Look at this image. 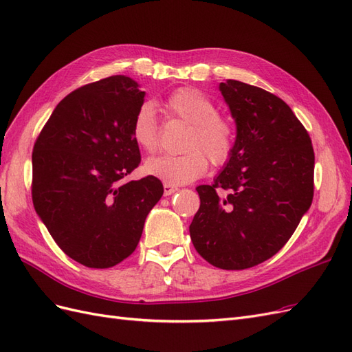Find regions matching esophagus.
<instances>
[{
    "instance_id": "1",
    "label": "esophagus",
    "mask_w": 352,
    "mask_h": 352,
    "mask_svg": "<svg viewBox=\"0 0 352 352\" xmlns=\"http://www.w3.org/2000/svg\"><path fill=\"white\" fill-rule=\"evenodd\" d=\"M177 190H179V188H176V186H172V185H166V184H164V197L172 195V194L177 192Z\"/></svg>"
}]
</instances>
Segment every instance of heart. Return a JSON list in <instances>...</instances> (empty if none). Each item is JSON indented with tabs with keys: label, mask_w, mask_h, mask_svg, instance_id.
<instances>
[{
	"label": "heart",
	"mask_w": 352,
	"mask_h": 352,
	"mask_svg": "<svg viewBox=\"0 0 352 352\" xmlns=\"http://www.w3.org/2000/svg\"><path fill=\"white\" fill-rule=\"evenodd\" d=\"M163 110L173 119L190 124L185 154L160 155L144 164V172L166 185H185L204 176L208 158L214 166L226 164L235 150V129L221 116L216 102L192 87L173 91L163 101ZM132 138L145 153H154L160 144V124L155 110L142 104L132 122Z\"/></svg>",
	"instance_id": "b5f03b06"
}]
</instances>
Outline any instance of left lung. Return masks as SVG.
I'll return each mask as SVG.
<instances>
[{
    "instance_id": "left-lung-1",
    "label": "left lung",
    "mask_w": 352,
    "mask_h": 352,
    "mask_svg": "<svg viewBox=\"0 0 352 352\" xmlns=\"http://www.w3.org/2000/svg\"><path fill=\"white\" fill-rule=\"evenodd\" d=\"M220 91L236 122L235 150L214 184L197 188L201 204L189 233L214 267L243 270L282 250L310 208L314 151L279 97L232 79ZM217 188L228 195L219 197Z\"/></svg>"
}]
</instances>
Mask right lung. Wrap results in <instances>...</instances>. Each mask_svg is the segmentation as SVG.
Returning a JSON list of instances; mask_svg holds the SVG:
<instances>
[{
  "label": "right lung",
  "mask_w": 352,
  "mask_h": 352,
  "mask_svg": "<svg viewBox=\"0 0 352 352\" xmlns=\"http://www.w3.org/2000/svg\"><path fill=\"white\" fill-rule=\"evenodd\" d=\"M145 92L116 74L63 98L32 153V201L66 255L91 269L122 263L140 243L160 179L127 180L141 163L132 138Z\"/></svg>",
  "instance_id": "right-lung-1"
}]
</instances>
